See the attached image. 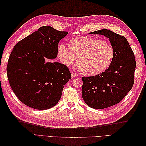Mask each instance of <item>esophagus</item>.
<instances>
[{"mask_svg":"<svg viewBox=\"0 0 146 146\" xmlns=\"http://www.w3.org/2000/svg\"><path fill=\"white\" fill-rule=\"evenodd\" d=\"M78 76V75L77 74H76V73H74V72H72V74H71L72 78H76V77H77Z\"/></svg>","mask_w":146,"mask_h":146,"instance_id":"obj_1","label":"esophagus"}]
</instances>
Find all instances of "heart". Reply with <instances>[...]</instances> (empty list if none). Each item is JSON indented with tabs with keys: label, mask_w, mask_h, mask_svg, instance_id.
I'll list each match as a JSON object with an SVG mask.
<instances>
[{
	"label": "heart",
	"mask_w": 146,
	"mask_h": 146,
	"mask_svg": "<svg viewBox=\"0 0 146 146\" xmlns=\"http://www.w3.org/2000/svg\"><path fill=\"white\" fill-rule=\"evenodd\" d=\"M69 47L58 46L59 58L64 64L70 66L77 58V66L86 76H98L111 65L115 52L107 41L94 37L80 36L70 39Z\"/></svg>",
	"instance_id": "1"
}]
</instances>
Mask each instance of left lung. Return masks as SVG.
<instances>
[{"label":"left lung","instance_id":"8db88e82","mask_svg":"<svg viewBox=\"0 0 146 146\" xmlns=\"http://www.w3.org/2000/svg\"><path fill=\"white\" fill-rule=\"evenodd\" d=\"M90 34L102 35L109 39L115 52L110 67L98 76L82 77V98L90 107L104 109L118 104L134 83L136 61L127 39L107 29Z\"/></svg>","mask_w":146,"mask_h":146}]
</instances>
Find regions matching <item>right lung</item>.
Segmentation results:
<instances>
[{
  "label": "right lung",
  "instance_id": "add662e5",
  "mask_svg": "<svg viewBox=\"0 0 146 146\" xmlns=\"http://www.w3.org/2000/svg\"><path fill=\"white\" fill-rule=\"evenodd\" d=\"M68 34L43 26L13 48L8 61L7 77L15 95L28 107L47 110L59 102L71 74L66 65L45 59L56 58L58 43Z\"/></svg>",
  "mask_w": 146,
  "mask_h": 146
}]
</instances>
